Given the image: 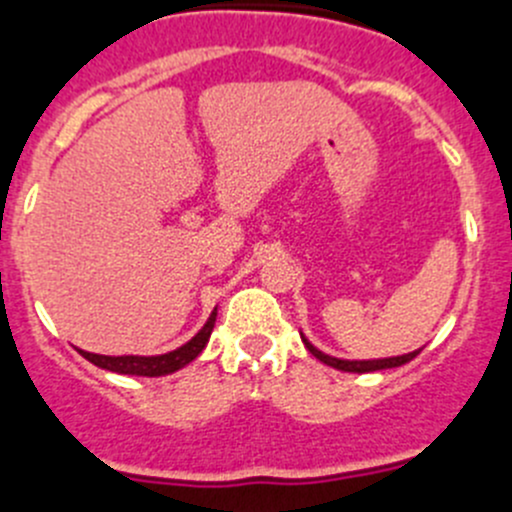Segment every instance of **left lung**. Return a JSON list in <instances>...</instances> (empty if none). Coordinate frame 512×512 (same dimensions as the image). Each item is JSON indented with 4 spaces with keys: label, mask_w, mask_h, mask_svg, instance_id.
Masks as SVG:
<instances>
[{
    "label": "left lung",
    "mask_w": 512,
    "mask_h": 512,
    "mask_svg": "<svg viewBox=\"0 0 512 512\" xmlns=\"http://www.w3.org/2000/svg\"><path fill=\"white\" fill-rule=\"evenodd\" d=\"M302 342H305V347L317 357V360L325 362V365H330V367H335V370H342V372L388 370V367H400V365H405V362L413 360V357L420 355V350H415V352H408V355H400V357H385V360H340V357H330V355H325V352H320L315 345H310L305 337H302Z\"/></svg>",
    "instance_id": "8db88e82"
}]
</instances>
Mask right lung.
Returning <instances> with one entry per match:
<instances>
[{
    "instance_id": "obj_1",
    "label": "right lung",
    "mask_w": 512,
    "mask_h": 512,
    "mask_svg": "<svg viewBox=\"0 0 512 512\" xmlns=\"http://www.w3.org/2000/svg\"><path fill=\"white\" fill-rule=\"evenodd\" d=\"M217 320V310L212 312L210 320L205 322L200 332L192 337L187 345L177 347V350L167 352V355H155V357H142V355H119V357H109V355H94V352H84L79 350V355L84 360H89L92 365L102 367V370L109 372H119V375H142V377H160V375H170V372L180 370V367L190 365L202 350H205L207 340L212 335V327H215Z\"/></svg>"
}]
</instances>
